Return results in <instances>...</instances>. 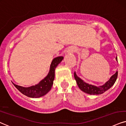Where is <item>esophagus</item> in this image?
I'll use <instances>...</instances> for the list:
<instances>
[{
	"label": "esophagus",
	"mask_w": 126,
	"mask_h": 126,
	"mask_svg": "<svg viewBox=\"0 0 126 126\" xmlns=\"http://www.w3.org/2000/svg\"><path fill=\"white\" fill-rule=\"evenodd\" d=\"M73 51H74V52H76V48H74V49H73Z\"/></svg>",
	"instance_id": "34e87169"
}]
</instances>
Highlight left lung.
<instances>
[{
    "mask_svg": "<svg viewBox=\"0 0 126 126\" xmlns=\"http://www.w3.org/2000/svg\"><path fill=\"white\" fill-rule=\"evenodd\" d=\"M116 59L117 61V57L116 58ZM117 74H118V72L116 71L115 74L113 75L104 85L101 86H95L84 82L82 79L78 77L76 72H74V76L76 82H77L79 88L81 90L85 92V93L88 94L94 95L102 94L103 92H105L109 90V88H110L113 85L114 82H116V79L117 78Z\"/></svg>",
    "mask_w": 126,
    "mask_h": 126,
    "instance_id": "left-lung-1",
    "label": "left lung"
}]
</instances>
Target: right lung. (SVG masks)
<instances>
[{
    "label": "right lung",
    "mask_w": 126,
    "mask_h": 126,
    "mask_svg": "<svg viewBox=\"0 0 126 126\" xmlns=\"http://www.w3.org/2000/svg\"><path fill=\"white\" fill-rule=\"evenodd\" d=\"M63 59V56L54 58L50 64L48 74L36 85L29 87H23L17 85L13 82V84L19 91L28 97L37 98L44 96L51 90L55 79V68Z\"/></svg>",
    "instance_id": "right-lung-1"
}]
</instances>
